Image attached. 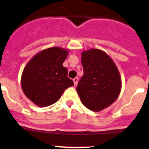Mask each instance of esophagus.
Segmentation results:
<instances>
[{"mask_svg": "<svg viewBox=\"0 0 149 149\" xmlns=\"http://www.w3.org/2000/svg\"><path fill=\"white\" fill-rule=\"evenodd\" d=\"M78 80H79V79H78V77H75L74 79H73V82H74V84H75V85H77V84Z\"/></svg>", "mask_w": 149, "mask_h": 149, "instance_id": "1", "label": "esophagus"}]
</instances>
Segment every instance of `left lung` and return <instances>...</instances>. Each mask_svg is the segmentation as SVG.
<instances>
[{
  "instance_id": "8db88e82",
  "label": "left lung",
  "mask_w": 149,
  "mask_h": 149,
  "mask_svg": "<svg viewBox=\"0 0 149 149\" xmlns=\"http://www.w3.org/2000/svg\"><path fill=\"white\" fill-rule=\"evenodd\" d=\"M84 75L77 91L84 105L92 111H100L111 105L121 91L122 80L113 60L98 49L83 51Z\"/></svg>"
}]
</instances>
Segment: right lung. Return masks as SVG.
I'll list each match as a JSON object with an SVG mask.
<instances>
[{
    "mask_svg": "<svg viewBox=\"0 0 149 149\" xmlns=\"http://www.w3.org/2000/svg\"><path fill=\"white\" fill-rule=\"evenodd\" d=\"M69 52L60 47L42 50L25 66L21 77L24 95L38 107L56 102L66 88L74 85L63 62Z\"/></svg>",
    "mask_w": 149,
    "mask_h": 149,
    "instance_id": "add662e5",
    "label": "right lung"
}]
</instances>
